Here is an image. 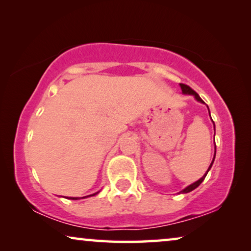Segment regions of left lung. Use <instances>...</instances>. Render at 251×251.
Masks as SVG:
<instances>
[{
    "instance_id": "left-lung-1",
    "label": "left lung",
    "mask_w": 251,
    "mask_h": 251,
    "mask_svg": "<svg viewBox=\"0 0 251 251\" xmlns=\"http://www.w3.org/2000/svg\"><path fill=\"white\" fill-rule=\"evenodd\" d=\"M179 86H181V90H182V93H183V94H186V95H193V97H195V99H196V100H197L198 102H200V103H204V102L202 101V99H201V98L199 97V95H198L197 92L193 91V90L191 89V87L188 86V85H185V84H179ZM208 110H209V109H208ZM209 115H210V112H209ZM214 127H215V124H214ZM215 156H216V147H215V154H214L213 161H211L210 166H209V167H208L207 172L204 173V175L202 176V177H201L200 179H198L197 182L192 183V184L188 185V186H186L185 189H183L182 191H179L178 193H189V192H191V191H193V190H195L196 188H198V186H199V185L201 184V183H202V181L204 179V177H206L207 174H208V172H209V169L211 168V166H213V164H214Z\"/></svg>"
}]
</instances>
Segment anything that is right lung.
I'll return each mask as SVG.
<instances>
[{"label": "right lung", "mask_w": 251, "mask_h": 251, "mask_svg": "<svg viewBox=\"0 0 251 251\" xmlns=\"http://www.w3.org/2000/svg\"><path fill=\"white\" fill-rule=\"evenodd\" d=\"M100 192V191H98V192H95V193H93V195H90V196H86V197H82V198H78V197H67L68 198V199H72V200H78V199H85V198H89V197H93V196H95V195H98V193Z\"/></svg>", "instance_id": "add662e5"}]
</instances>
